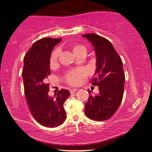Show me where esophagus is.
I'll return each mask as SVG.
<instances>
[{"mask_svg":"<svg viewBox=\"0 0 152 152\" xmlns=\"http://www.w3.org/2000/svg\"><path fill=\"white\" fill-rule=\"evenodd\" d=\"M77 90H78V89H76V88L71 89H70V92H71V94H74V93H75Z\"/></svg>","mask_w":152,"mask_h":152,"instance_id":"esophagus-1","label":"esophagus"}]
</instances>
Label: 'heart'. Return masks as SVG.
Listing matches in <instances>:
<instances>
[{
  "instance_id": "1",
  "label": "heart",
  "mask_w": 152,
  "mask_h": 152,
  "mask_svg": "<svg viewBox=\"0 0 152 152\" xmlns=\"http://www.w3.org/2000/svg\"><path fill=\"white\" fill-rule=\"evenodd\" d=\"M71 50L73 52L75 56L78 57L81 55H85L86 53V48L82 45L75 44L71 47ZM59 52L58 50H54L52 53L50 57V65L51 67L56 66L58 63V57ZM86 71L83 69H77L69 71L65 75L64 79L69 85L70 86H79L81 83L82 79L85 77Z\"/></svg>"
}]
</instances>
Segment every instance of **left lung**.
Returning <instances> with one entry per match:
<instances>
[{"label": "left lung", "mask_w": 152, "mask_h": 152, "mask_svg": "<svg viewBox=\"0 0 152 152\" xmlns=\"http://www.w3.org/2000/svg\"><path fill=\"white\" fill-rule=\"evenodd\" d=\"M82 36L90 42L95 50L96 69L91 82L99 88L98 94L89 96L85 104V114L94 121H106L115 113L123 99L125 82L123 62L107 39L95 34Z\"/></svg>", "instance_id": "obj_1"}]
</instances>
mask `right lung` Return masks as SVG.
<instances>
[{
    "mask_svg": "<svg viewBox=\"0 0 152 152\" xmlns=\"http://www.w3.org/2000/svg\"><path fill=\"white\" fill-rule=\"evenodd\" d=\"M61 41V38L39 39L34 42L23 59L22 77L29 110L36 121L46 127H56L66 117L63 104L70 92L62 89L54 97L50 96L47 83L50 74V57L54 46Z\"/></svg>",
    "mask_w": 152,
    "mask_h": 152,
    "instance_id": "right-lung-1",
    "label": "right lung"
}]
</instances>
